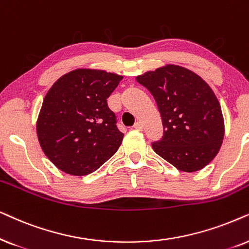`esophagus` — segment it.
<instances>
[{
    "label": "esophagus",
    "mask_w": 249,
    "mask_h": 249,
    "mask_svg": "<svg viewBox=\"0 0 249 249\" xmlns=\"http://www.w3.org/2000/svg\"><path fill=\"white\" fill-rule=\"evenodd\" d=\"M133 127L135 128V130H142V128H143V125H142L141 122L138 121V122L134 124Z\"/></svg>",
    "instance_id": "esophagus-1"
}]
</instances>
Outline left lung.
Listing matches in <instances>:
<instances>
[{
  "instance_id": "1",
  "label": "left lung",
  "mask_w": 249,
  "mask_h": 249,
  "mask_svg": "<svg viewBox=\"0 0 249 249\" xmlns=\"http://www.w3.org/2000/svg\"><path fill=\"white\" fill-rule=\"evenodd\" d=\"M157 104L164 135L152 143L157 155L182 172L213 160L224 138V118L211 86L190 69L165 65L137 76Z\"/></svg>"
}]
</instances>
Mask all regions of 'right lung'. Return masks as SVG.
Here are the masks:
<instances>
[{"instance_id":"obj_1","label":"right lung","mask_w":249,"mask_h":249,"mask_svg":"<svg viewBox=\"0 0 249 249\" xmlns=\"http://www.w3.org/2000/svg\"><path fill=\"white\" fill-rule=\"evenodd\" d=\"M122 78L102 69L78 68L50 88L36 121V133L55 167L84 177L116 154L124 134L117 130L107 98Z\"/></svg>"}]
</instances>
